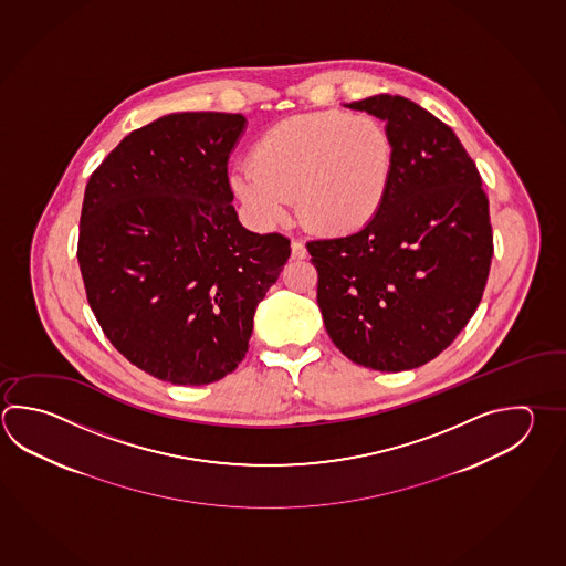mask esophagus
Masks as SVG:
<instances>
[{
    "mask_svg": "<svg viewBox=\"0 0 566 566\" xmlns=\"http://www.w3.org/2000/svg\"><path fill=\"white\" fill-rule=\"evenodd\" d=\"M292 258L294 260H304V258L308 256V250H306V245L302 244L300 240H292Z\"/></svg>",
    "mask_w": 566,
    "mask_h": 566,
    "instance_id": "1",
    "label": "esophagus"
}]
</instances>
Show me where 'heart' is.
<instances>
[{
    "instance_id": "b5f03b06",
    "label": "heart",
    "mask_w": 566,
    "mask_h": 566,
    "mask_svg": "<svg viewBox=\"0 0 566 566\" xmlns=\"http://www.w3.org/2000/svg\"><path fill=\"white\" fill-rule=\"evenodd\" d=\"M395 171V138L385 122L331 109L268 128L250 151V166L234 171L232 188L262 226L280 224L296 198L308 230L344 235L380 213Z\"/></svg>"
}]
</instances>
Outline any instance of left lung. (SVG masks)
<instances>
[{
    "instance_id": "obj_1",
    "label": "left lung",
    "mask_w": 566,
    "mask_h": 566,
    "mask_svg": "<svg viewBox=\"0 0 566 566\" xmlns=\"http://www.w3.org/2000/svg\"><path fill=\"white\" fill-rule=\"evenodd\" d=\"M348 107L385 119L395 180L366 228L306 244L316 300L353 363L412 370L448 348L479 308L494 252L489 198L457 134L424 107L388 94Z\"/></svg>"
}]
</instances>
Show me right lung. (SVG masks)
<instances>
[{
  "label": "right lung",
  "instance_id": "obj_1",
  "mask_svg": "<svg viewBox=\"0 0 566 566\" xmlns=\"http://www.w3.org/2000/svg\"><path fill=\"white\" fill-rule=\"evenodd\" d=\"M245 118L184 112L129 132L87 181L77 262L107 340L139 370L202 386L234 373L290 258L238 222L228 158Z\"/></svg>",
  "mask_w": 566,
  "mask_h": 566
}]
</instances>
